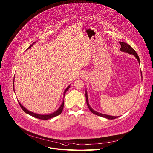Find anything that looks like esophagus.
Returning a JSON list of instances; mask_svg holds the SVG:
<instances>
[{"label": "esophagus", "instance_id": "obj_1", "mask_svg": "<svg viewBox=\"0 0 153 153\" xmlns=\"http://www.w3.org/2000/svg\"><path fill=\"white\" fill-rule=\"evenodd\" d=\"M84 76V75H83V76Z\"/></svg>", "mask_w": 153, "mask_h": 153}]
</instances>
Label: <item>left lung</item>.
I'll use <instances>...</instances> for the list:
<instances>
[{"label": "left lung", "mask_w": 153, "mask_h": 153, "mask_svg": "<svg viewBox=\"0 0 153 153\" xmlns=\"http://www.w3.org/2000/svg\"><path fill=\"white\" fill-rule=\"evenodd\" d=\"M119 43H120V45H121V48H120V51H122V52H124V53H128V54H132V55L134 56V57L136 59H137V60L138 61L139 63L140 62L139 56H138V54H137V53H136V52L135 51V50H134L133 48H132L131 47V46H130L129 45L127 44L126 43H125V42H119ZM141 77H142V74H141ZM85 98H86L87 105L88 107H89V110L92 112L94 114L97 115L102 117H104V118L109 119V120H113V119H115V118H117L118 117H114V116H111V115H106V114H101V113H99V112H97V111H95L94 109H92V107L90 106L89 103V99H88V95H87V90H85Z\"/></svg>", "instance_id": "obj_1"}]
</instances>
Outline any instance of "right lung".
Wrapping results in <instances>:
<instances>
[{"label": "right lung", "instance_id": "right-lung-1", "mask_svg": "<svg viewBox=\"0 0 153 153\" xmlns=\"http://www.w3.org/2000/svg\"><path fill=\"white\" fill-rule=\"evenodd\" d=\"M36 42H34L33 44H31V45L28 47V49H29V48H30L35 43H36ZM14 79H15V77H14ZM14 79H13V91H15V89H14ZM70 87H71V84H70L69 85H68V86L67 87L66 89H65V91H64V94H63V96H64V97H63V101L62 102L61 105H60V107H59V108H58L57 110H56L54 112H53V113H51V114H44V115H43V114H36V113H34V112H32V111H31L27 110V108H25V107H24L22 105V104L20 103V102H19V100H18V102H19V105H20V107L22 108V109L24 111H25L26 114H28V115H31V116H32V117H35V118H38V119H41V120H48V119H50V118H53V117H54L58 116V115H60V114H61V112H62V110H63V107H64V95H65L66 92L68 91V89H69Z\"/></svg>", "mask_w": 153, "mask_h": 153}]
</instances>
